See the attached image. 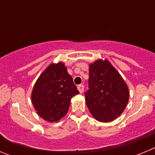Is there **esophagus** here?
<instances>
[{
  "mask_svg": "<svg viewBox=\"0 0 155 155\" xmlns=\"http://www.w3.org/2000/svg\"><path fill=\"white\" fill-rule=\"evenodd\" d=\"M78 89L79 92H80L81 94H82V93L84 92V85H83V84H79V85L78 86Z\"/></svg>",
  "mask_w": 155,
  "mask_h": 155,
  "instance_id": "esophagus-1",
  "label": "esophagus"
}]
</instances>
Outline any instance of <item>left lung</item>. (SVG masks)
I'll use <instances>...</instances> for the list:
<instances>
[{"label":"left lung","mask_w":155,"mask_h":155,"mask_svg":"<svg viewBox=\"0 0 155 155\" xmlns=\"http://www.w3.org/2000/svg\"><path fill=\"white\" fill-rule=\"evenodd\" d=\"M89 89L85 101L90 113L102 123L113 121L127 107L130 91L117 70L108 60L98 59L89 64Z\"/></svg>","instance_id":"1"}]
</instances>
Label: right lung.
Here are the masks:
<instances>
[{
  "label": "right lung",
  "instance_id": "add662e5",
  "mask_svg": "<svg viewBox=\"0 0 155 155\" xmlns=\"http://www.w3.org/2000/svg\"><path fill=\"white\" fill-rule=\"evenodd\" d=\"M78 93L65 64L53 63L37 79L31 103L41 118L50 123L58 122L68 113L72 97Z\"/></svg>",
  "mask_w": 155,
  "mask_h": 155
}]
</instances>
